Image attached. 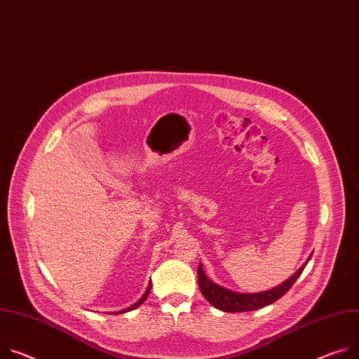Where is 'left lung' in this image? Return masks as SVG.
<instances>
[{
    "instance_id": "left-lung-1",
    "label": "left lung",
    "mask_w": 359,
    "mask_h": 359,
    "mask_svg": "<svg viewBox=\"0 0 359 359\" xmlns=\"http://www.w3.org/2000/svg\"><path fill=\"white\" fill-rule=\"evenodd\" d=\"M311 259V256H309ZM308 259V260H309ZM306 265V264H305ZM305 265L295 273L290 276L286 282L282 285L260 293H238L232 292L226 287H222L216 283H213L203 272L202 265L198 268V282L201 292L203 297L217 309L223 312H246V311H255L259 308L268 306L282 298L285 293L292 287V285L297 282V279L301 276V273L305 269Z\"/></svg>"
}]
</instances>
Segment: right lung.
<instances>
[{"label":"right lung","mask_w":359,"mask_h":359,"mask_svg":"<svg viewBox=\"0 0 359 359\" xmlns=\"http://www.w3.org/2000/svg\"><path fill=\"white\" fill-rule=\"evenodd\" d=\"M150 289H151V282H150V285H149V287H147V290H146V293L142 297V299L139 301V302H136L133 306H130V308H127V309H124V311H118V312H113V313H123V312H127V311H132V309H135V308H137V306H140L146 299H147V297H149V293H150Z\"/></svg>","instance_id":"obj_1"}]
</instances>
